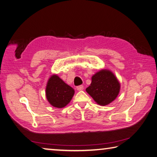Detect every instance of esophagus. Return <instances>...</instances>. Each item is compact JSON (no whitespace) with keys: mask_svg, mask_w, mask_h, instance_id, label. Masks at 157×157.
Masks as SVG:
<instances>
[{"mask_svg":"<svg viewBox=\"0 0 157 157\" xmlns=\"http://www.w3.org/2000/svg\"><path fill=\"white\" fill-rule=\"evenodd\" d=\"M77 90H82L84 89V86L83 85H80V86H77Z\"/></svg>","mask_w":157,"mask_h":157,"instance_id":"obj_1","label":"esophagus"}]
</instances>
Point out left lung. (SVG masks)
<instances>
[{
    "label": "left lung",
    "instance_id": "obj_1",
    "mask_svg": "<svg viewBox=\"0 0 157 157\" xmlns=\"http://www.w3.org/2000/svg\"><path fill=\"white\" fill-rule=\"evenodd\" d=\"M120 90V84L114 74L101 70L92 77V82L86 92L101 106H106L115 100Z\"/></svg>",
    "mask_w": 157,
    "mask_h": 157
}]
</instances>
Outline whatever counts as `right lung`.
Instances as JSON below:
<instances>
[{"mask_svg":"<svg viewBox=\"0 0 157 157\" xmlns=\"http://www.w3.org/2000/svg\"><path fill=\"white\" fill-rule=\"evenodd\" d=\"M74 93L73 88L56 75L51 76L47 82V99L54 107L60 108L66 106L72 99Z\"/></svg>","mask_w":157,"mask_h":157,"instance_id":"add662e5","label":"right lung"}]
</instances>
